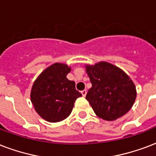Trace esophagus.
<instances>
[{"mask_svg":"<svg viewBox=\"0 0 156 156\" xmlns=\"http://www.w3.org/2000/svg\"><path fill=\"white\" fill-rule=\"evenodd\" d=\"M81 93H82V95H83V97H86L87 90H83V91H81Z\"/></svg>","mask_w":156,"mask_h":156,"instance_id":"1","label":"esophagus"}]
</instances>
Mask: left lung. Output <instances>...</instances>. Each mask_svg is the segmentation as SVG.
<instances>
[{
  "instance_id": "left-lung-1",
  "label": "left lung",
  "mask_w": 156,
  "mask_h": 156,
  "mask_svg": "<svg viewBox=\"0 0 156 156\" xmlns=\"http://www.w3.org/2000/svg\"><path fill=\"white\" fill-rule=\"evenodd\" d=\"M86 71L92 85L86 99L98 117L113 121L130 110L136 91L133 82L123 70L102 61L86 65Z\"/></svg>"
}]
</instances>
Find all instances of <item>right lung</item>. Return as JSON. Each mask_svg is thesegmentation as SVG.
<instances>
[{
	"label": "right lung",
	"mask_w": 156,
	"mask_h": 156,
	"mask_svg": "<svg viewBox=\"0 0 156 156\" xmlns=\"http://www.w3.org/2000/svg\"><path fill=\"white\" fill-rule=\"evenodd\" d=\"M70 71L67 65L55 63L44 70L33 83L31 101L45 120H64L72 112L77 98L82 97L76 90L75 83L66 78Z\"/></svg>",
	"instance_id": "1"
}]
</instances>
